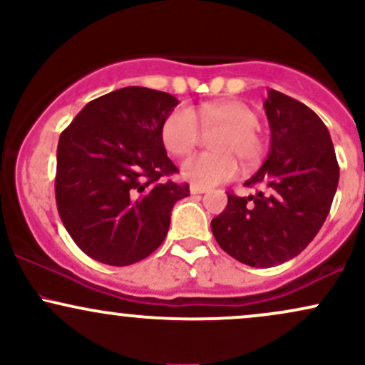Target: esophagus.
Listing matches in <instances>:
<instances>
[{"label":"esophagus","instance_id":"esophagus-1","mask_svg":"<svg viewBox=\"0 0 365 365\" xmlns=\"http://www.w3.org/2000/svg\"><path fill=\"white\" fill-rule=\"evenodd\" d=\"M190 192H192V194H206L207 188L206 187H199V185H190Z\"/></svg>","mask_w":365,"mask_h":365}]
</instances>
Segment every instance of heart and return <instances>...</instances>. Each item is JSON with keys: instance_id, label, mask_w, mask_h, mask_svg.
Returning <instances> with one entry per match:
<instances>
[{"instance_id": "b5f03b06", "label": "heart", "mask_w": 365, "mask_h": 365, "mask_svg": "<svg viewBox=\"0 0 365 365\" xmlns=\"http://www.w3.org/2000/svg\"><path fill=\"white\" fill-rule=\"evenodd\" d=\"M197 119L204 132H220L211 139L215 153L197 154L183 163V177L194 185L223 183L237 175V158L254 165L264 154L266 142L257 132V113L242 101L204 103L197 108V118L188 108H175L161 125V142L170 154L182 158L195 149L200 140Z\"/></svg>"}]
</instances>
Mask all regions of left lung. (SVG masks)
<instances>
[{
    "mask_svg": "<svg viewBox=\"0 0 365 365\" xmlns=\"http://www.w3.org/2000/svg\"><path fill=\"white\" fill-rule=\"evenodd\" d=\"M271 149L247 187L228 192V204L211 221L221 249L252 267L278 266L299 255L328 217L340 178L329 132L319 116L290 96L269 89L264 103Z\"/></svg>",
    "mask_w": 365,
    "mask_h": 365,
    "instance_id": "8db88e82",
    "label": "left lung"
}]
</instances>
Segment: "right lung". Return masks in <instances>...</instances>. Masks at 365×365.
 Masks as SVG:
<instances>
[{
  "instance_id": "right-lung-1",
  "label": "right lung",
  "mask_w": 365,
  "mask_h": 365,
  "mask_svg": "<svg viewBox=\"0 0 365 365\" xmlns=\"http://www.w3.org/2000/svg\"><path fill=\"white\" fill-rule=\"evenodd\" d=\"M178 99L123 87L87 103L61 132L54 194L66 232L82 252L110 266L145 259L165 240L175 202L188 183L166 180L178 168L161 125Z\"/></svg>"
}]
</instances>
